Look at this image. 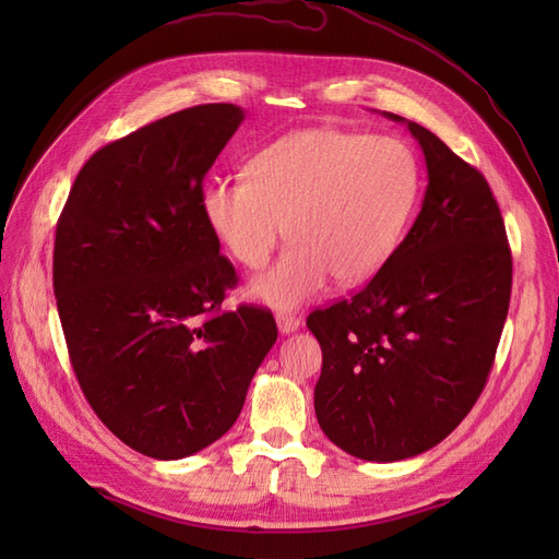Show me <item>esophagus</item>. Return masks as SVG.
Wrapping results in <instances>:
<instances>
[{
  "label": "esophagus",
  "mask_w": 559,
  "mask_h": 559,
  "mask_svg": "<svg viewBox=\"0 0 559 559\" xmlns=\"http://www.w3.org/2000/svg\"><path fill=\"white\" fill-rule=\"evenodd\" d=\"M276 324H278V331L281 334H293V331L300 329V319L293 317V314H278L276 317Z\"/></svg>",
  "instance_id": "34e87169"
}]
</instances>
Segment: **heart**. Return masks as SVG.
<instances>
[{
	"instance_id": "obj_1",
	"label": "heart",
	"mask_w": 559,
	"mask_h": 559,
	"mask_svg": "<svg viewBox=\"0 0 559 559\" xmlns=\"http://www.w3.org/2000/svg\"><path fill=\"white\" fill-rule=\"evenodd\" d=\"M247 180H211L201 211L218 242L261 269L283 235L290 249L249 283L254 300L295 310L336 276L358 286L396 254L420 197V163L399 139L300 129L257 151Z\"/></svg>"
}]
</instances>
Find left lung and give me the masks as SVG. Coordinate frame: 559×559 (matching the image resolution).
Wrapping results in <instances>:
<instances>
[{"mask_svg": "<svg viewBox=\"0 0 559 559\" xmlns=\"http://www.w3.org/2000/svg\"><path fill=\"white\" fill-rule=\"evenodd\" d=\"M403 122L427 165L418 218L350 300L314 310V413L365 461L418 456L466 418L488 382L512 295V252L488 180L430 129Z\"/></svg>", "mask_w": 559, "mask_h": 559, "instance_id": "8db88e82", "label": "left lung"}]
</instances>
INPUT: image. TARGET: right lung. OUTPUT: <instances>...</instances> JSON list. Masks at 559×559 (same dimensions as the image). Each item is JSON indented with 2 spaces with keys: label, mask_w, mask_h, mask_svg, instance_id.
Masks as SVG:
<instances>
[{
  "label": "right lung",
  "mask_w": 559,
  "mask_h": 559,
  "mask_svg": "<svg viewBox=\"0 0 559 559\" xmlns=\"http://www.w3.org/2000/svg\"><path fill=\"white\" fill-rule=\"evenodd\" d=\"M233 103L163 117L83 165L57 221L52 286L71 367L105 427L151 459L230 430L278 329L221 312L237 273L201 211L204 177L242 124Z\"/></svg>",
  "instance_id": "obj_1"
}]
</instances>
